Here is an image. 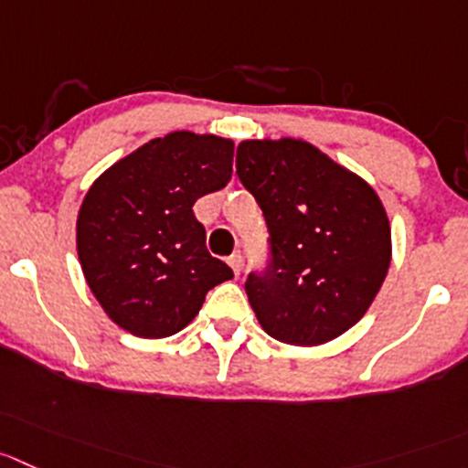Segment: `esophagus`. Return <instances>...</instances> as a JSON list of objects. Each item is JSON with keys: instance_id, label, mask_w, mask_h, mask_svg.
Returning a JSON list of instances; mask_svg holds the SVG:
<instances>
[{"instance_id": "obj_1", "label": "esophagus", "mask_w": 468, "mask_h": 468, "mask_svg": "<svg viewBox=\"0 0 468 468\" xmlns=\"http://www.w3.org/2000/svg\"><path fill=\"white\" fill-rule=\"evenodd\" d=\"M227 264L231 266V271H234V275H241V266H243V260H241V252H234V255L227 257Z\"/></svg>"}]
</instances>
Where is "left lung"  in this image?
<instances>
[{
	"label": "left lung",
	"instance_id": "1",
	"mask_svg": "<svg viewBox=\"0 0 468 468\" xmlns=\"http://www.w3.org/2000/svg\"><path fill=\"white\" fill-rule=\"evenodd\" d=\"M237 172L273 248L271 269L246 282L257 322L293 346L340 337L367 313L393 257L377 190L301 137L243 140Z\"/></svg>",
	"mask_w": 468,
	"mask_h": 468
}]
</instances>
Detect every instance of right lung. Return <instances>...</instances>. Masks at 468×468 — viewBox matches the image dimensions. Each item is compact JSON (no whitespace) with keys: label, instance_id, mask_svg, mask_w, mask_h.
Returning <instances> with one entry per match:
<instances>
[{"label":"right lung","instance_id":"right-lung-1","mask_svg":"<svg viewBox=\"0 0 468 468\" xmlns=\"http://www.w3.org/2000/svg\"><path fill=\"white\" fill-rule=\"evenodd\" d=\"M234 140L172 131L137 146L89 186L75 222L89 289L119 328L167 337L197 317L208 289L234 278L207 250L193 213L231 179Z\"/></svg>","mask_w":468,"mask_h":468}]
</instances>
